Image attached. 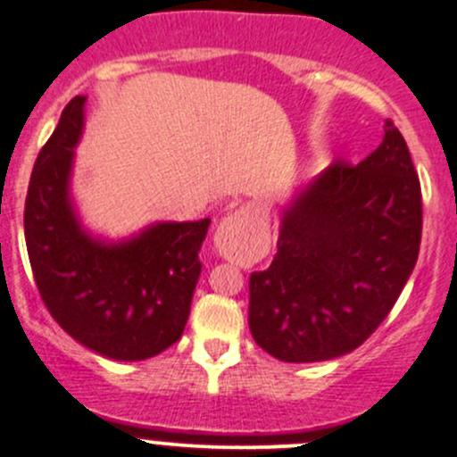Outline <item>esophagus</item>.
<instances>
[{"mask_svg": "<svg viewBox=\"0 0 457 457\" xmlns=\"http://www.w3.org/2000/svg\"><path fill=\"white\" fill-rule=\"evenodd\" d=\"M214 250L216 254H220L228 261H245L254 254V243H252L250 234H247L245 223H243L241 216H225L219 223V228L214 229Z\"/></svg>", "mask_w": 457, "mask_h": 457, "instance_id": "esophagus-1", "label": "esophagus"}]
</instances>
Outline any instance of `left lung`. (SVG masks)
Returning <instances> with one entry per match:
<instances>
[{
	"label": "left lung",
	"mask_w": 457,
	"mask_h": 457,
	"mask_svg": "<svg viewBox=\"0 0 457 457\" xmlns=\"http://www.w3.org/2000/svg\"><path fill=\"white\" fill-rule=\"evenodd\" d=\"M420 181L398 128L349 168L334 163L280 210L278 252L250 276V331L283 362H322L361 347L418 261Z\"/></svg>",
	"instance_id": "8db88e82"
}]
</instances>
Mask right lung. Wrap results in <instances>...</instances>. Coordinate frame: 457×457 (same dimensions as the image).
Segmentation results:
<instances>
[{
  "instance_id": "obj_1",
  "label": "right lung",
  "mask_w": 457,
  "mask_h": 457,
  "mask_svg": "<svg viewBox=\"0 0 457 457\" xmlns=\"http://www.w3.org/2000/svg\"><path fill=\"white\" fill-rule=\"evenodd\" d=\"M86 99L66 105L32 170L24 232L32 274L54 320L112 361L156 356L181 338L210 219L156 220L123 238L95 234L72 195Z\"/></svg>"
}]
</instances>
